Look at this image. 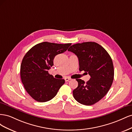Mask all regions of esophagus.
<instances>
[{"mask_svg": "<svg viewBox=\"0 0 132 132\" xmlns=\"http://www.w3.org/2000/svg\"><path fill=\"white\" fill-rule=\"evenodd\" d=\"M65 81H68L69 80H71V78H68V77H66L65 79Z\"/></svg>", "mask_w": 132, "mask_h": 132, "instance_id": "1", "label": "esophagus"}]
</instances>
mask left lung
Instances as JSON below:
<instances>
[{
	"mask_svg": "<svg viewBox=\"0 0 132 132\" xmlns=\"http://www.w3.org/2000/svg\"><path fill=\"white\" fill-rule=\"evenodd\" d=\"M68 51L78 57L79 70L85 71L91 77L85 83L81 79H76L78 86L73 91V96L81 104L94 105L105 96L112 84V60L105 48L94 42L75 44Z\"/></svg>",
	"mask_w": 132,
	"mask_h": 132,
	"instance_id": "obj_1",
	"label": "left lung"
}]
</instances>
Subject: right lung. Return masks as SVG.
Masks as SVG:
<instances>
[{"label":"right lung","mask_w":132,"mask_h":132,"mask_svg":"<svg viewBox=\"0 0 132 132\" xmlns=\"http://www.w3.org/2000/svg\"><path fill=\"white\" fill-rule=\"evenodd\" d=\"M71 43L43 42L37 44L23 57L20 67L22 82L27 93L35 100L45 102L52 99L64 84L48 73L55 55L65 52Z\"/></svg>","instance_id":"obj_1"}]
</instances>
